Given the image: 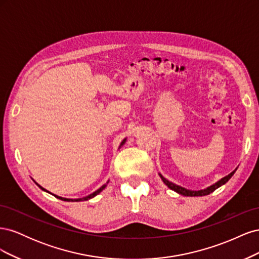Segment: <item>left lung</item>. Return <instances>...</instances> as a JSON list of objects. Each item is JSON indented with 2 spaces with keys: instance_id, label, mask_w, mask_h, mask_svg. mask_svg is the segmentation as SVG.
<instances>
[{
  "instance_id": "obj_1",
  "label": "left lung",
  "mask_w": 259,
  "mask_h": 259,
  "mask_svg": "<svg viewBox=\"0 0 259 259\" xmlns=\"http://www.w3.org/2000/svg\"><path fill=\"white\" fill-rule=\"evenodd\" d=\"M236 170H237V168L234 169L233 171H231V173H230L229 175H227L226 177L222 178L221 180H218V182H217V183H215L214 185H211V186L207 187L206 189L198 190V191H194V190H188V189H186V188H184V187H180V186H178V185H175V184H173V183H170L169 180H167L166 178H164L161 174H159V175H160L161 179L163 180V183L165 184V185L169 188V189L174 190L175 192H177V193H179V194L186 195V197H203V195H207V194L211 193L213 191H215V190L217 189V188H219L221 186L225 185V184H226L227 182H228V180L233 176V174L236 173Z\"/></svg>"
}]
</instances>
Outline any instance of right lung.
<instances>
[{
  "label": "right lung",
  "mask_w": 259,
  "mask_h": 259,
  "mask_svg": "<svg viewBox=\"0 0 259 259\" xmlns=\"http://www.w3.org/2000/svg\"><path fill=\"white\" fill-rule=\"evenodd\" d=\"M125 140H126V138H125L124 140H123V142L121 143V145H120V147L125 143ZM36 184V183H35ZM108 184V183H107ZM38 187H40L41 188V189L42 190H44V191H46V192H49L48 190H46V189H44V188L43 187H41L40 185H38V184H36ZM107 187V185H104V186H101L100 188H99V189H97L95 192H93L92 194H90V195H88V197H84V198H81V199H66V198H61V197H58V195H56V194H53V195H55V197H56L57 199H60V200H62V201H68V202H79V201H86V200H90V199H92V198H94V197H96V195L98 194V193H100L101 191H103L104 189H105V188ZM51 193V192H50Z\"/></svg>",
  "instance_id": "add662e5"
}]
</instances>
